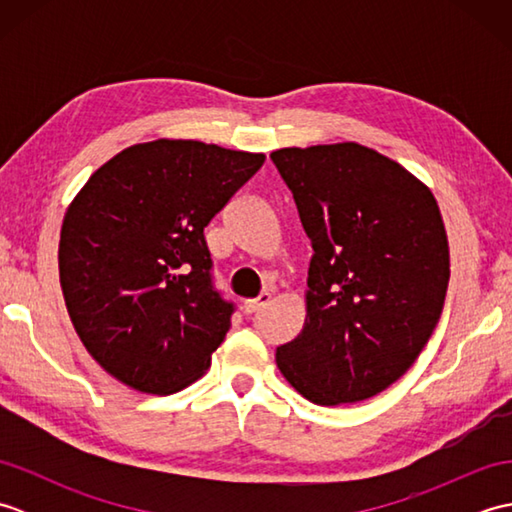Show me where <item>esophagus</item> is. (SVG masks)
<instances>
[{
    "mask_svg": "<svg viewBox=\"0 0 512 512\" xmlns=\"http://www.w3.org/2000/svg\"><path fill=\"white\" fill-rule=\"evenodd\" d=\"M270 303V292H262L257 299H248L244 301V312L246 314H253V312H259L262 308H266Z\"/></svg>",
    "mask_w": 512,
    "mask_h": 512,
    "instance_id": "obj_1",
    "label": "esophagus"
}]
</instances>
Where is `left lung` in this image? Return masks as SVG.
Returning a JSON list of instances; mask_svg holds the SVG:
<instances>
[{"label":"left lung","instance_id":"left-lung-1","mask_svg":"<svg viewBox=\"0 0 512 512\" xmlns=\"http://www.w3.org/2000/svg\"><path fill=\"white\" fill-rule=\"evenodd\" d=\"M314 255L306 323L277 367L314 405L367 400L407 372L431 339L451 264L427 184L358 143L270 154Z\"/></svg>","mask_w":512,"mask_h":512}]
</instances>
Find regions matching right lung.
<instances>
[{"label": "right lung", "instance_id": "add662e5", "mask_svg": "<svg viewBox=\"0 0 512 512\" xmlns=\"http://www.w3.org/2000/svg\"><path fill=\"white\" fill-rule=\"evenodd\" d=\"M264 154L158 138L96 169L59 239L65 308L85 350L143 394L195 383L231 328L211 281L204 228Z\"/></svg>", "mask_w": 512, "mask_h": 512}]
</instances>
